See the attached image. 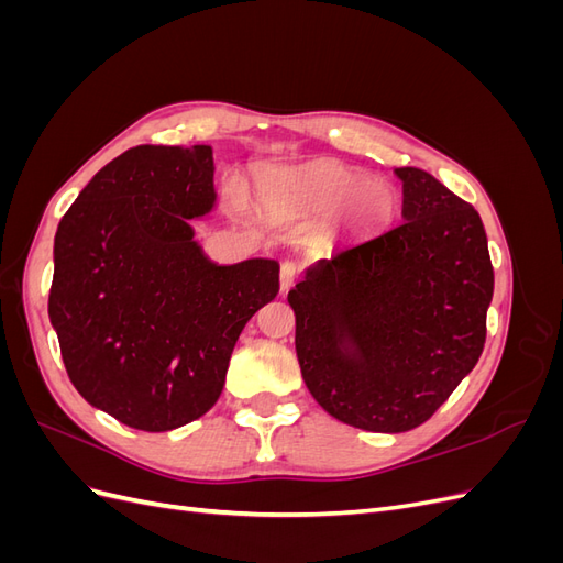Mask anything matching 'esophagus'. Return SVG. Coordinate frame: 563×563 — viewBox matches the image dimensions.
<instances>
[{
    "label": "esophagus",
    "mask_w": 563,
    "mask_h": 563,
    "mask_svg": "<svg viewBox=\"0 0 563 563\" xmlns=\"http://www.w3.org/2000/svg\"><path fill=\"white\" fill-rule=\"evenodd\" d=\"M296 277H298V267L294 265V263H282V269H279V286H282V291H288V288L294 286V282H296Z\"/></svg>",
    "instance_id": "34e87169"
}]
</instances>
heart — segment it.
Returning <instances> with one entry per match:
<instances>
[{
  "label": "heart",
  "mask_w": 563,
  "mask_h": 563,
  "mask_svg": "<svg viewBox=\"0 0 563 563\" xmlns=\"http://www.w3.org/2000/svg\"><path fill=\"white\" fill-rule=\"evenodd\" d=\"M258 199L275 216H331L329 234L347 242L378 236L395 223L401 207L391 183L329 159L300 168H265L258 174Z\"/></svg>",
  "instance_id": "b5f03b06"
}]
</instances>
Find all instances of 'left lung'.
Masks as SVG:
<instances>
[{
	"label": "left lung",
	"instance_id": "left-lung-1",
	"mask_svg": "<svg viewBox=\"0 0 563 563\" xmlns=\"http://www.w3.org/2000/svg\"><path fill=\"white\" fill-rule=\"evenodd\" d=\"M395 176L404 223L314 261L286 298L314 401L385 434L418 428L476 366L493 298L479 213L422 168Z\"/></svg>",
	"mask_w": 563,
	"mask_h": 563
}]
</instances>
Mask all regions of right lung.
<instances>
[{
  "label": "right lung",
  "instance_id": "obj_1",
  "mask_svg": "<svg viewBox=\"0 0 563 563\" xmlns=\"http://www.w3.org/2000/svg\"><path fill=\"white\" fill-rule=\"evenodd\" d=\"M209 145H139L89 180L54 242L48 319L79 395L143 432L201 418L279 263L220 265L192 220L218 203Z\"/></svg>",
  "mask_w": 563,
  "mask_h": 563
}]
</instances>
